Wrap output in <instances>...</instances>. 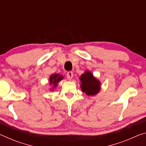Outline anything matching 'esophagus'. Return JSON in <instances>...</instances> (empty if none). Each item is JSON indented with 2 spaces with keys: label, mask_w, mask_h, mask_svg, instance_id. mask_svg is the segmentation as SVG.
I'll list each match as a JSON object with an SVG mask.
<instances>
[{
  "label": "esophagus",
  "mask_w": 146,
  "mask_h": 146,
  "mask_svg": "<svg viewBox=\"0 0 146 146\" xmlns=\"http://www.w3.org/2000/svg\"><path fill=\"white\" fill-rule=\"evenodd\" d=\"M66 76H67L68 80H71L73 76V72H71V71H69V72H68L67 74H66Z\"/></svg>",
  "instance_id": "obj_1"
}]
</instances>
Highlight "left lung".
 Wrapping results in <instances>:
<instances>
[{
	"mask_svg": "<svg viewBox=\"0 0 146 146\" xmlns=\"http://www.w3.org/2000/svg\"><path fill=\"white\" fill-rule=\"evenodd\" d=\"M81 86L83 92L88 95H95L100 91V82L93 76L90 71H86L80 76Z\"/></svg>",
	"mask_w": 146,
	"mask_h": 146,
	"instance_id": "8db88e82",
	"label": "left lung"
}]
</instances>
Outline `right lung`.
<instances>
[{
	"label": "right lung",
	"instance_id": "add662e5",
	"mask_svg": "<svg viewBox=\"0 0 146 146\" xmlns=\"http://www.w3.org/2000/svg\"><path fill=\"white\" fill-rule=\"evenodd\" d=\"M62 79V76L60 75H58V74H54V75H51L49 78V82H50L51 84H53L54 87L57 85L58 82L60 81V80Z\"/></svg>",
	"mask_w": 146,
	"mask_h": 146
}]
</instances>
